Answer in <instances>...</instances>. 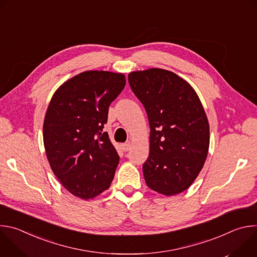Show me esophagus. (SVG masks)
Returning a JSON list of instances; mask_svg holds the SVG:
<instances>
[{"label": "esophagus", "instance_id": "esophagus-1", "mask_svg": "<svg viewBox=\"0 0 257 257\" xmlns=\"http://www.w3.org/2000/svg\"><path fill=\"white\" fill-rule=\"evenodd\" d=\"M121 146H122V150H123L124 152H128V151L131 149V142H130V141L125 142V143H123Z\"/></svg>", "mask_w": 257, "mask_h": 257}]
</instances>
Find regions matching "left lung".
I'll return each instance as SVG.
<instances>
[{
	"instance_id": "8db88e82",
	"label": "left lung",
	"mask_w": 257,
	"mask_h": 257,
	"mask_svg": "<svg viewBox=\"0 0 257 257\" xmlns=\"http://www.w3.org/2000/svg\"><path fill=\"white\" fill-rule=\"evenodd\" d=\"M148 114L150 156L143 164L148 186L167 196L194 182L207 157L209 125L194 89L175 73L153 68L128 75Z\"/></svg>"
}]
</instances>
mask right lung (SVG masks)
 Wrapping results in <instances>:
<instances>
[{
  "label": "right lung",
  "mask_w": 257,
  "mask_h": 257,
  "mask_svg": "<svg viewBox=\"0 0 257 257\" xmlns=\"http://www.w3.org/2000/svg\"><path fill=\"white\" fill-rule=\"evenodd\" d=\"M125 84L120 73L86 71L61 85L51 99L44 122L47 158L73 195L93 198L111 185L120 158L102 129L109 104Z\"/></svg>",
  "instance_id": "obj_1"
}]
</instances>
